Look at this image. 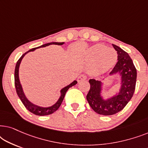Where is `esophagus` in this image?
<instances>
[{
	"instance_id": "34e87169",
	"label": "esophagus",
	"mask_w": 148,
	"mask_h": 148,
	"mask_svg": "<svg viewBox=\"0 0 148 148\" xmlns=\"http://www.w3.org/2000/svg\"><path fill=\"white\" fill-rule=\"evenodd\" d=\"M86 76H85L84 75H81L78 77L77 82H82V81H84V80H86Z\"/></svg>"
}]
</instances>
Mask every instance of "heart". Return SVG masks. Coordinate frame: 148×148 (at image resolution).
<instances>
[{
    "mask_svg": "<svg viewBox=\"0 0 148 148\" xmlns=\"http://www.w3.org/2000/svg\"><path fill=\"white\" fill-rule=\"evenodd\" d=\"M117 56L114 49L98 44L91 46L85 52L84 59L90 61L88 67V73L97 76L110 70L116 63Z\"/></svg>",
    "mask_w": 148,
    "mask_h": 148,
    "instance_id": "obj_1",
    "label": "heart"
}]
</instances>
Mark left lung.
<instances>
[{
	"label": "left lung",
	"mask_w": 148,
	"mask_h": 148,
	"mask_svg": "<svg viewBox=\"0 0 148 148\" xmlns=\"http://www.w3.org/2000/svg\"><path fill=\"white\" fill-rule=\"evenodd\" d=\"M112 46L117 51L118 62L108 76H119L120 88L112 96L105 98L102 93L104 83L92 79L89 80L90 89L86 96L91 108L98 114L105 116L116 114L125 108L134 94L137 79V70L129 54L119 46Z\"/></svg>",
	"instance_id": "1"
}]
</instances>
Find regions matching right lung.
<instances>
[{"label": "right lung", "mask_w": 148, "mask_h": 148, "mask_svg": "<svg viewBox=\"0 0 148 148\" xmlns=\"http://www.w3.org/2000/svg\"><path fill=\"white\" fill-rule=\"evenodd\" d=\"M64 44V42H50V43L42 44V46H38V47L32 48V49L28 50L27 52H26L25 54H23V55L20 57L19 59L18 60L17 64H16L15 69V86L16 92H17L18 96H19L20 100H21V101L23 104L24 106H25V108H27L29 112H31L34 114L38 115V116H45V115L51 114L53 112H55V111L57 110L58 108L60 107V104H61L62 100H63L66 92H67V90L70 88H71L72 86H73L77 84V82L76 80H74L73 82L71 83L70 84H69L68 86H66L64 87V88L61 89V90L60 91V96L59 97V98L58 99V100L56 101L55 104H54L53 105H52V106H48V107H43V106H38V105L34 104L33 102H30V101L27 99V97H26V96L25 95V93L23 92V88H22V86L21 84V82H20L19 77V66H20V64H21V60L26 54H27L28 52H33L36 49H38V48L46 47V46L52 45V44H55V45H62V44Z\"/></svg>", "instance_id": "obj_1"}]
</instances>
